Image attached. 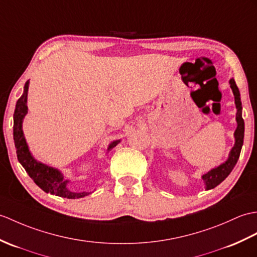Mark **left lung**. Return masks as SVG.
I'll return each instance as SVG.
<instances>
[{
    "instance_id": "obj_1",
    "label": "left lung",
    "mask_w": 257,
    "mask_h": 257,
    "mask_svg": "<svg viewBox=\"0 0 257 257\" xmlns=\"http://www.w3.org/2000/svg\"><path fill=\"white\" fill-rule=\"evenodd\" d=\"M230 87L233 92L234 95V103L236 107V116H235V120H236V129L234 131V146L231 149V151L229 153V157L226 159V161L222 164H220L219 166L214 169H211L209 172H207L206 174L201 176L202 181H204L206 185V189L209 190L212 189L220 183H222L226 177L229 176L230 173L233 170L235 166L238 157H240L241 153V149L243 146V139H244V120L242 118V103H241V97H240V91L235 84L234 79H231L229 81Z\"/></svg>"
}]
</instances>
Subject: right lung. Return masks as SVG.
Instances as JSON below:
<instances>
[{"label": "right lung", "instance_id": "obj_1", "mask_svg": "<svg viewBox=\"0 0 257 257\" xmlns=\"http://www.w3.org/2000/svg\"><path fill=\"white\" fill-rule=\"evenodd\" d=\"M28 87L29 81L25 83L24 86V93L19 98L16 103L15 111H14V126H13V136H14V143L16 148L17 159L25 171L28 173V175L33 178V181L36 185L44 190L46 193L56 195L63 198L75 199L85 197L92 192H72L67 186L70 181L64 180L62 173L58 169L52 168L47 164H44L36 160L32 152L29 151L28 145L25 139V136L23 133V120L28 112L27 107V95H28ZM120 140H115L109 143L107 151H110L114 149Z\"/></svg>", "mask_w": 257, "mask_h": 257}]
</instances>
